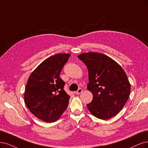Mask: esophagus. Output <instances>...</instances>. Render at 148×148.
<instances>
[{"instance_id":"obj_1","label":"esophagus","mask_w":148,"mask_h":148,"mask_svg":"<svg viewBox=\"0 0 148 148\" xmlns=\"http://www.w3.org/2000/svg\"><path fill=\"white\" fill-rule=\"evenodd\" d=\"M82 91H83V90H82V88H79V89H78V90H77V91L75 92L74 93H75V94L79 95V94H80V93H82Z\"/></svg>"}]
</instances>
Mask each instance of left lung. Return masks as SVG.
Masks as SVG:
<instances>
[{"label": "left lung", "instance_id": "left-lung-1", "mask_svg": "<svg viewBox=\"0 0 148 148\" xmlns=\"http://www.w3.org/2000/svg\"><path fill=\"white\" fill-rule=\"evenodd\" d=\"M77 57L88 71L87 89L93 94L92 101L87 104L89 111L102 120L115 116L125 106L130 93V84L124 70L103 53L89 52Z\"/></svg>", "mask_w": 148, "mask_h": 148}]
</instances>
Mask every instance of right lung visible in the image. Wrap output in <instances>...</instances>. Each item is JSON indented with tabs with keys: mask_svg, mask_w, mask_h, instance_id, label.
Returning <instances> with one entry per match:
<instances>
[{
	"mask_svg": "<svg viewBox=\"0 0 148 148\" xmlns=\"http://www.w3.org/2000/svg\"><path fill=\"white\" fill-rule=\"evenodd\" d=\"M70 56L58 53L49 57L28 78L25 103L29 111L43 121H56L68 106L70 96L64 91L65 83L60 74Z\"/></svg>",
	"mask_w": 148,
	"mask_h": 148,
	"instance_id": "obj_1",
	"label": "right lung"
}]
</instances>
